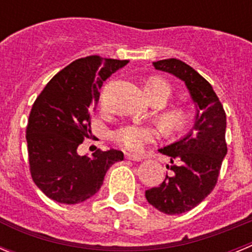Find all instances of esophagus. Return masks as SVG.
<instances>
[{
	"label": "esophagus",
	"instance_id": "34e87169",
	"mask_svg": "<svg viewBox=\"0 0 252 252\" xmlns=\"http://www.w3.org/2000/svg\"><path fill=\"white\" fill-rule=\"evenodd\" d=\"M126 158L128 160H132V161H141L142 158L139 155H133V154H126Z\"/></svg>",
	"mask_w": 252,
	"mask_h": 252
}]
</instances>
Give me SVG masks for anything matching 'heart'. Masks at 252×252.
<instances>
[{"label":"heart","instance_id":"b5f03b06","mask_svg":"<svg viewBox=\"0 0 252 252\" xmlns=\"http://www.w3.org/2000/svg\"><path fill=\"white\" fill-rule=\"evenodd\" d=\"M145 92L150 97L153 102H159L164 103L169 99L171 95V87L158 77L149 78L145 82ZM187 112L182 107H171L168 110L162 111L160 115V121L164 128L168 131L179 130L187 121ZM116 142L119 145L124 146L130 151L139 153L145 145L151 144L157 140L158 133L153 127L148 125L141 124H130L125 125L113 133Z\"/></svg>","mask_w":252,"mask_h":252}]
</instances>
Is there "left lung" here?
Segmentation results:
<instances>
[{
	"mask_svg": "<svg viewBox=\"0 0 252 252\" xmlns=\"http://www.w3.org/2000/svg\"><path fill=\"white\" fill-rule=\"evenodd\" d=\"M153 66L183 81L195 107L192 128L178 141L159 149L170 157L173 174H166L159 187L145 192L158 211L180 215L201 203L217 183L227 154L226 113L212 86L192 66L174 58L154 62Z\"/></svg>",
	"mask_w": 252,
	"mask_h": 252,
	"instance_id": "8db88e82",
	"label": "left lung"
}]
</instances>
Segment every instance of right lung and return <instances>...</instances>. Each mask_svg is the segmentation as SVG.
I'll list each match as a JSON object with an SVG mask.
<instances>
[{"instance_id":"add662e5","label":"right lung","mask_w":252,"mask_h":252,"mask_svg":"<svg viewBox=\"0 0 252 252\" xmlns=\"http://www.w3.org/2000/svg\"><path fill=\"white\" fill-rule=\"evenodd\" d=\"M127 63L98 55L75 60L51 78L32 104L26 127L31 177L53 201H87L101 189L110 166L124 160L115 149L92 157H81L77 149L90 136L104 81Z\"/></svg>"}]
</instances>
